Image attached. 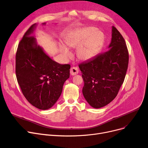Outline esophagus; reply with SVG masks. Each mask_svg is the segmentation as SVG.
I'll use <instances>...</instances> for the list:
<instances>
[{
    "instance_id": "esophagus-1",
    "label": "esophagus",
    "mask_w": 148,
    "mask_h": 148,
    "mask_svg": "<svg viewBox=\"0 0 148 148\" xmlns=\"http://www.w3.org/2000/svg\"><path fill=\"white\" fill-rule=\"evenodd\" d=\"M70 72H71V75L72 76H74L78 73V72H79V70H78V69L77 67H73L71 69Z\"/></svg>"
}]
</instances>
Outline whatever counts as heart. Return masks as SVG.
Masks as SVG:
<instances>
[{
	"label": "heart",
	"instance_id": "heart-1",
	"mask_svg": "<svg viewBox=\"0 0 148 148\" xmlns=\"http://www.w3.org/2000/svg\"><path fill=\"white\" fill-rule=\"evenodd\" d=\"M104 42V34L93 27H84L76 31L69 37L66 43L68 47L76 48L77 57L82 60H89L97 54ZM60 51L66 58H70L72 53L67 47L62 44Z\"/></svg>",
	"mask_w": 148,
	"mask_h": 148
}]
</instances>
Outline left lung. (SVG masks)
<instances>
[{"mask_svg": "<svg viewBox=\"0 0 148 148\" xmlns=\"http://www.w3.org/2000/svg\"><path fill=\"white\" fill-rule=\"evenodd\" d=\"M128 64V52L123 36L112 27V39L105 53L79 65L84 82L82 94L95 109L114 100L124 82Z\"/></svg>", "mask_w": 148, "mask_h": 148, "instance_id": "8db88e82", "label": "left lung"}]
</instances>
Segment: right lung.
<instances>
[{
    "label": "right lung",
    "instance_id": "right-lung-1",
    "mask_svg": "<svg viewBox=\"0 0 148 148\" xmlns=\"http://www.w3.org/2000/svg\"><path fill=\"white\" fill-rule=\"evenodd\" d=\"M36 26H31L18 44L15 72L25 99L36 108L47 110L60 97L64 83L70 76L71 66L55 62L38 44L32 35Z\"/></svg>",
    "mask_w": 148,
    "mask_h": 148
}]
</instances>
